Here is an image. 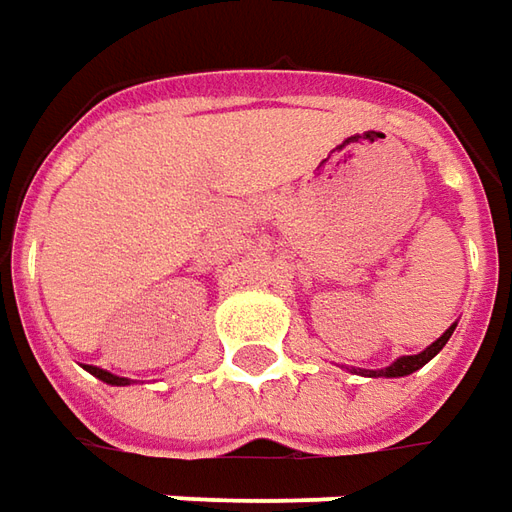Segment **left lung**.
<instances>
[{
    "label": "left lung",
    "instance_id": "1",
    "mask_svg": "<svg viewBox=\"0 0 512 512\" xmlns=\"http://www.w3.org/2000/svg\"><path fill=\"white\" fill-rule=\"evenodd\" d=\"M454 329H457V323H451L449 329L440 334L438 340L432 345H426L421 354H410V357H398L396 362H390L387 368H379V370H365V368H351V373H359V376H370V379H379V376H384V379H398V376H410V373H415V370H421L429 362V359H435L443 351V345L449 343V337L454 334Z\"/></svg>",
    "mask_w": 512,
    "mask_h": 512
}]
</instances>
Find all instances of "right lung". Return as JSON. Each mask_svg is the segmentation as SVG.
<instances>
[{"instance_id":"right-lung-1","label":"right lung","mask_w":512,"mask_h":512,"mask_svg":"<svg viewBox=\"0 0 512 512\" xmlns=\"http://www.w3.org/2000/svg\"><path fill=\"white\" fill-rule=\"evenodd\" d=\"M83 368L105 384H114V387H125V384H130V379H125V376H116V373H111V370H102L97 368V365H83Z\"/></svg>"}]
</instances>
